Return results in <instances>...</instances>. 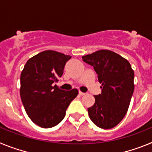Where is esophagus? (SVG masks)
Instances as JSON below:
<instances>
[{"instance_id": "1", "label": "esophagus", "mask_w": 152, "mask_h": 152, "mask_svg": "<svg viewBox=\"0 0 152 152\" xmlns=\"http://www.w3.org/2000/svg\"><path fill=\"white\" fill-rule=\"evenodd\" d=\"M85 94V93H83L81 92V91H79V95H80V96H83V95Z\"/></svg>"}]
</instances>
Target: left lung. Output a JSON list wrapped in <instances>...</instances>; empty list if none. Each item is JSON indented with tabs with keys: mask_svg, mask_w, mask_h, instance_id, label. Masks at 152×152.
<instances>
[{
	"mask_svg": "<svg viewBox=\"0 0 152 152\" xmlns=\"http://www.w3.org/2000/svg\"><path fill=\"white\" fill-rule=\"evenodd\" d=\"M94 67L101 83V94L95 95V103L88 109L91 121L109 129L126 116L134 91V72L124 58L110 50H99L82 57Z\"/></svg>",
	"mask_w": 152,
	"mask_h": 152,
	"instance_id": "left-lung-1",
	"label": "left lung"
}]
</instances>
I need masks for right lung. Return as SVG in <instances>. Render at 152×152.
I'll return each instance as SVG.
<instances>
[{"instance_id": "right-lung-1", "label": "right lung", "mask_w": 152, "mask_h": 152, "mask_svg": "<svg viewBox=\"0 0 152 152\" xmlns=\"http://www.w3.org/2000/svg\"><path fill=\"white\" fill-rule=\"evenodd\" d=\"M70 56L46 50L29 58L20 75V97L26 113L35 124L51 128L62 121L77 89L65 91L55 84Z\"/></svg>"}]
</instances>
